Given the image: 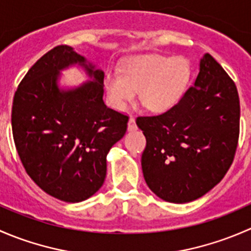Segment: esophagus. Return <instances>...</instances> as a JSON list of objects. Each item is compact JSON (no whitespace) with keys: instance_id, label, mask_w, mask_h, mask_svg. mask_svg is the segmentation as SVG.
<instances>
[{"instance_id":"34e87169","label":"esophagus","mask_w":251,"mask_h":251,"mask_svg":"<svg viewBox=\"0 0 251 251\" xmlns=\"http://www.w3.org/2000/svg\"><path fill=\"white\" fill-rule=\"evenodd\" d=\"M127 130L128 131L137 130V125H136V120H135V118H133V116H130V119H128Z\"/></svg>"}]
</instances>
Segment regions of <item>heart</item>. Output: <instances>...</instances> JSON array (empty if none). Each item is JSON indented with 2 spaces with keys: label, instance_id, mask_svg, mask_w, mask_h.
Wrapping results in <instances>:
<instances>
[{
  "label": "heart",
  "instance_id": "heart-1",
  "mask_svg": "<svg viewBox=\"0 0 251 251\" xmlns=\"http://www.w3.org/2000/svg\"><path fill=\"white\" fill-rule=\"evenodd\" d=\"M191 77V65L182 57L148 54L135 58L123 72H109L104 77L108 100L123 110L138 91L140 102L148 110L163 113L181 98Z\"/></svg>",
  "mask_w": 251,
  "mask_h": 251
}]
</instances>
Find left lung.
<instances>
[{
  "label": "left lung",
  "instance_id": "left-lung-1",
  "mask_svg": "<svg viewBox=\"0 0 251 251\" xmlns=\"http://www.w3.org/2000/svg\"><path fill=\"white\" fill-rule=\"evenodd\" d=\"M237 87L205 53L199 74L177 104L155 116H138L146 136L142 171L153 193L182 204L214 188L233 161L239 137Z\"/></svg>",
  "mask_w": 251,
  "mask_h": 251
}]
</instances>
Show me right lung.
<instances>
[{
	"instance_id": "add662e5",
	"label": "right lung",
	"mask_w": 251,
	"mask_h": 251,
	"mask_svg": "<svg viewBox=\"0 0 251 251\" xmlns=\"http://www.w3.org/2000/svg\"><path fill=\"white\" fill-rule=\"evenodd\" d=\"M78 65L90 80L64 90L60 72ZM104 72L74 48L48 50L18 86L12 107V131L23 166L50 196L78 203L102 187L107 154L124 137L128 116L103 102Z\"/></svg>"
}]
</instances>
